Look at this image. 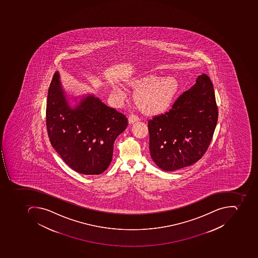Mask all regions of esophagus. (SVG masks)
<instances>
[{
	"label": "esophagus",
	"mask_w": 258,
	"mask_h": 258,
	"mask_svg": "<svg viewBox=\"0 0 258 258\" xmlns=\"http://www.w3.org/2000/svg\"><path fill=\"white\" fill-rule=\"evenodd\" d=\"M138 120H140L139 117L134 114V113H131L130 117H128V122H130V124L135 122V121H138Z\"/></svg>",
	"instance_id": "1"
}]
</instances>
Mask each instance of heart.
<instances>
[{"mask_svg":"<svg viewBox=\"0 0 258 258\" xmlns=\"http://www.w3.org/2000/svg\"><path fill=\"white\" fill-rule=\"evenodd\" d=\"M141 87L137 94V99L144 110L148 112L163 110L170 104L174 92V84L170 80L156 81V79H143L134 83ZM114 93L119 97L124 96V92L119 88H114Z\"/></svg>","mask_w":258,"mask_h":258,"instance_id":"b5f03b06","label":"heart"}]
</instances>
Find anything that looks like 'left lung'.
Masks as SVG:
<instances>
[{"label":"left lung","mask_w":258,"mask_h":258,"mask_svg":"<svg viewBox=\"0 0 258 258\" xmlns=\"http://www.w3.org/2000/svg\"><path fill=\"white\" fill-rule=\"evenodd\" d=\"M217 121L214 88L203 73L168 111L148 120L151 157L165 171L194 164L208 150Z\"/></svg>","instance_id":"1"}]
</instances>
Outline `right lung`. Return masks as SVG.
I'll return each instance as SVG.
<instances>
[{
  "instance_id": "add662e5",
  "label": "right lung",
  "mask_w": 258,
  "mask_h": 258,
  "mask_svg": "<svg viewBox=\"0 0 258 258\" xmlns=\"http://www.w3.org/2000/svg\"><path fill=\"white\" fill-rule=\"evenodd\" d=\"M46 123L50 144L64 163L80 174L92 175L108 168L113 143L126 128L128 119L93 95L72 110L56 73L48 90Z\"/></svg>"
}]
</instances>
